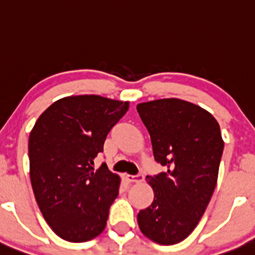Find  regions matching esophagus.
I'll list each match as a JSON object with an SVG mask.
<instances>
[{
	"label": "esophagus",
	"mask_w": 255,
	"mask_h": 255,
	"mask_svg": "<svg viewBox=\"0 0 255 255\" xmlns=\"http://www.w3.org/2000/svg\"><path fill=\"white\" fill-rule=\"evenodd\" d=\"M127 180L129 183H137L141 182L143 179V174L142 173H137V174H127Z\"/></svg>",
	"instance_id": "34e87169"
}]
</instances>
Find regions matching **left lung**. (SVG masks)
<instances>
[{
	"mask_svg": "<svg viewBox=\"0 0 255 255\" xmlns=\"http://www.w3.org/2000/svg\"><path fill=\"white\" fill-rule=\"evenodd\" d=\"M136 109L155 161L167 167L146 177L154 199L137 214V223L154 242L178 244L198 225L215 190L225 147L220 126L207 110L178 98L140 103Z\"/></svg>",
	"mask_w": 255,
	"mask_h": 255,
	"instance_id": "left-lung-1",
	"label": "left lung"
}]
</instances>
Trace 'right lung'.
Returning <instances> with one entry per match:
<instances>
[{"instance_id": "add662e5", "label": "right lung", "mask_w": 255, "mask_h": 255, "mask_svg": "<svg viewBox=\"0 0 255 255\" xmlns=\"http://www.w3.org/2000/svg\"><path fill=\"white\" fill-rule=\"evenodd\" d=\"M129 103L96 95L61 98L40 115L29 134V174L42 216L70 242L96 238L119 195L120 177L94 160Z\"/></svg>"}]
</instances>
